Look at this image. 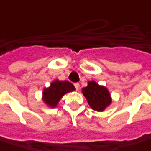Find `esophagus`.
Segmentation results:
<instances>
[{"label":"esophagus","instance_id":"esophagus-1","mask_svg":"<svg viewBox=\"0 0 151 151\" xmlns=\"http://www.w3.org/2000/svg\"><path fill=\"white\" fill-rule=\"evenodd\" d=\"M74 86H75L76 90L78 91V90L79 89V87H80V85H79V83H74Z\"/></svg>","mask_w":151,"mask_h":151}]
</instances>
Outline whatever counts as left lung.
<instances>
[{
    "label": "left lung",
    "mask_w": 151,
    "mask_h": 151,
    "mask_svg": "<svg viewBox=\"0 0 151 151\" xmlns=\"http://www.w3.org/2000/svg\"><path fill=\"white\" fill-rule=\"evenodd\" d=\"M82 93L85 97L92 109L103 112L111 104L112 98L105 86L99 85L94 80L89 81L88 85L82 88Z\"/></svg>",
    "instance_id": "left-lung-1"
}]
</instances>
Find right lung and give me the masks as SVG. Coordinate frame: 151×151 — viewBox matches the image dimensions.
I'll list each match as a JSON object with an SVG mask.
<instances>
[{
    "mask_svg": "<svg viewBox=\"0 0 151 151\" xmlns=\"http://www.w3.org/2000/svg\"><path fill=\"white\" fill-rule=\"evenodd\" d=\"M75 90V87L68 81H60L55 79L49 87L44 88L42 91V101L49 108H56L61 99L66 93Z\"/></svg>",
    "mask_w": 151,
    "mask_h": 151,
    "instance_id": "obj_1",
    "label": "right lung"
}]
</instances>
